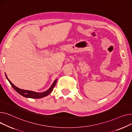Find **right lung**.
<instances>
[{"instance_id":"add662e5","label":"right lung","mask_w":132,"mask_h":132,"mask_svg":"<svg viewBox=\"0 0 132 132\" xmlns=\"http://www.w3.org/2000/svg\"><path fill=\"white\" fill-rule=\"evenodd\" d=\"M5 76H6L7 79L9 80V81L10 82L12 87L15 90H16L19 94H20V95H21L23 96H24L25 97H28V98H42L45 96H47L48 95H49L52 92V90H53V88L54 87H55V84L57 81V79H55V80L54 81V82L52 85V86L50 87V88L47 90H46L44 92H42V93H37V92H33V91L22 89H20V88L17 87L16 86H15L14 84H13L11 82V81L9 80V79L7 78V75L6 73H5Z\"/></svg>"}]
</instances>
